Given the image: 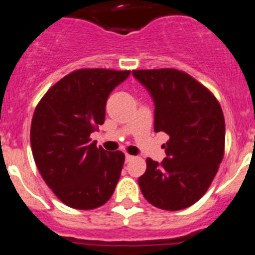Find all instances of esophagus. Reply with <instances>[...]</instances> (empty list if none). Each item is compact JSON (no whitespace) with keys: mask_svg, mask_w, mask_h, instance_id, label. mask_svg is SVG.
<instances>
[{"mask_svg":"<svg viewBox=\"0 0 255 255\" xmlns=\"http://www.w3.org/2000/svg\"><path fill=\"white\" fill-rule=\"evenodd\" d=\"M132 159H134L133 155H131V154H126V162H131Z\"/></svg>","mask_w":255,"mask_h":255,"instance_id":"obj_1","label":"esophagus"}]
</instances>
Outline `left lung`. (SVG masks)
I'll list each match as a JSON object with an SVG mask.
<instances>
[{
    "label": "left lung",
    "instance_id": "obj_1",
    "mask_svg": "<svg viewBox=\"0 0 255 255\" xmlns=\"http://www.w3.org/2000/svg\"><path fill=\"white\" fill-rule=\"evenodd\" d=\"M154 100V131L170 140L160 163L147 158L138 177L144 197L162 210L177 211L206 193L224 157L226 123L220 104L205 85L175 68L134 70Z\"/></svg>",
    "mask_w": 255,
    "mask_h": 255
}]
</instances>
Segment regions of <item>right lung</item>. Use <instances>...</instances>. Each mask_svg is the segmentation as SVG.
<instances>
[{
  "label": "right lung",
  "mask_w": 255,
  "mask_h": 255,
  "mask_svg": "<svg viewBox=\"0 0 255 255\" xmlns=\"http://www.w3.org/2000/svg\"><path fill=\"white\" fill-rule=\"evenodd\" d=\"M129 72L75 70L36 106L31 123L33 159L53 193L72 209H97L114 193L126 157L97 146L91 133L104 124L109 95Z\"/></svg>",
  "instance_id": "1"
}]
</instances>
